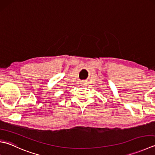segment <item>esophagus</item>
<instances>
[{
  "label": "esophagus",
  "mask_w": 155,
  "mask_h": 155,
  "mask_svg": "<svg viewBox=\"0 0 155 155\" xmlns=\"http://www.w3.org/2000/svg\"><path fill=\"white\" fill-rule=\"evenodd\" d=\"M81 85H86L87 84V83L85 81H81V83H80Z\"/></svg>",
  "instance_id": "esophagus-1"
}]
</instances>
